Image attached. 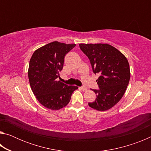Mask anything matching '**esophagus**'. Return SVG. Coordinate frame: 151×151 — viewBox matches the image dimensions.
Listing matches in <instances>:
<instances>
[{
	"mask_svg": "<svg viewBox=\"0 0 151 151\" xmlns=\"http://www.w3.org/2000/svg\"><path fill=\"white\" fill-rule=\"evenodd\" d=\"M79 88H80L81 90H82L83 91H86V90H87V88L85 87V86H82V87H80Z\"/></svg>",
	"mask_w": 151,
	"mask_h": 151,
	"instance_id": "34e87169",
	"label": "esophagus"
}]
</instances>
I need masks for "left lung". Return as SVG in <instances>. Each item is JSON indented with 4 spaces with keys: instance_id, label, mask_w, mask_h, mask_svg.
<instances>
[{
    "instance_id": "8db88e82",
    "label": "left lung",
    "mask_w": 151,
    "mask_h": 151,
    "mask_svg": "<svg viewBox=\"0 0 151 151\" xmlns=\"http://www.w3.org/2000/svg\"><path fill=\"white\" fill-rule=\"evenodd\" d=\"M81 50L90 60L99 89L93 91L95 101L88 106L99 111H107L123 96L131 78L129 62L121 52L108 44H79Z\"/></svg>"
}]
</instances>
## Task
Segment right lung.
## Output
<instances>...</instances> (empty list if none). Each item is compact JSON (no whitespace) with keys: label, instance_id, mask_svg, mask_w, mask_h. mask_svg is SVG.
<instances>
[{"label":"right lung","instance_id":"right-lung-1","mask_svg":"<svg viewBox=\"0 0 151 151\" xmlns=\"http://www.w3.org/2000/svg\"><path fill=\"white\" fill-rule=\"evenodd\" d=\"M75 45L50 42L36 50L30 58L28 70L30 87L36 99L48 109L59 110L66 106L78 88L57 80L63 70L65 55Z\"/></svg>","mask_w":151,"mask_h":151}]
</instances>
